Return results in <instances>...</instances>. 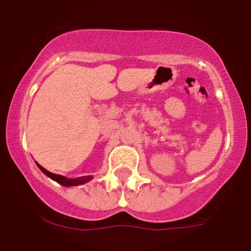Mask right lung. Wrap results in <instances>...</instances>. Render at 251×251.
I'll return each instance as SVG.
<instances>
[{
	"mask_svg": "<svg viewBox=\"0 0 251 251\" xmlns=\"http://www.w3.org/2000/svg\"><path fill=\"white\" fill-rule=\"evenodd\" d=\"M37 166L39 167V169L45 174L46 176H49L50 178L54 179L55 182H58L59 184H61L63 186H76V185H80V184H84L90 180L93 177L91 176H85V177H77V178H67V177L61 176V175H56V174H52L50 173L49 170H46L45 168H43L40 164L37 163Z\"/></svg>",
	"mask_w": 251,
	"mask_h": 251,
	"instance_id": "add662e5",
	"label": "right lung"
}]
</instances>
